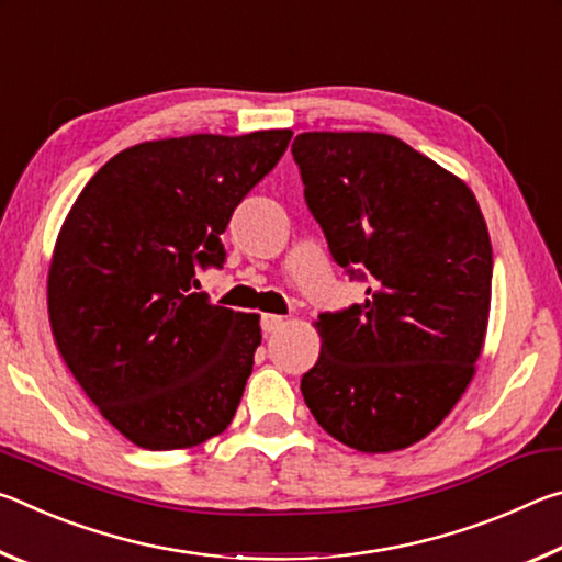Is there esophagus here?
Wrapping results in <instances>:
<instances>
[{
  "instance_id": "1",
  "label": "esophagus",
  "mask_w": 562,
  "mask_h": 562,
  "mask_svg": "<svg viewBox=\"0 0 562 562\" xmlns=\"http://www.w3.org/2000/svg\"><path fill=\"white\" fill-rule=\"evenodd\" d=\"M260 325H262L265 335H272V331H278L284 325V317H280V315H262L260 317Z\"/></svg>"
}]
</instances>
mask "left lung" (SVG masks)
<instances>
[{"mask_svg":"<svg viewBox=\"0 0 562 562\" xmlns=\"http://www.w3.org/2000/svg\"><path fill=\"white\" fill-rule=\"evenodd\" d=\"M304 203L367 300L322 312L302 396L329 436L364 453L406 449L473 379L493 250L469 186L386 133H300Z\"/></svg>","mask_w":562,"mask_h":562,"instance_id":"1","label":"left lung"}]
</instances>
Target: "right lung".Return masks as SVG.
Wrapping results in <instances>:
<instances>
[{
	"label": "right lung",
	"mask_w": 562,
	"mask_h": 562,
	"mask_svg": "<svg viewBox=\"0 0 562 562\" xmlns=\"http://www.w3.org/2000/svg\"><path fill=\"white\" fill-rule=\"evenodd\" d=\"M290 138L278 128L138 144L89 180L66 217L49 270L56 347L140 449H188L233 422L260 319L193 292L195 272L223 268L233 211Z\"/></svg>",
	"instance_id": "obj_1"
}]
</instances>
